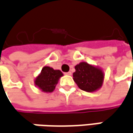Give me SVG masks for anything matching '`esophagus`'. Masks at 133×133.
<instances>
[{
	"label": "esophagus",
	"instance_id": "34e87169",
	"mask_svg": "<svg viewBox=\"0 0 133 133\" xmlns=\"http://www.w3.org/2000/svg\"><path fill=\"white\" fill-rule=\"evenodd\" d=\"M65 74H67V75H71V71H68V72L65 73Z\"/></svg>",
	"mask_w": 133,
	"mask_h": 133
}]
</instances>
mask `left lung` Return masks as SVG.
<instances>
[{
  "mask_svg": "<svg viewBox=\"0 0 133 133\" xmlns=\"http://www.w3.org/2000/svg\"><path fill=\"white\" fill-rule=\"evenodd\" d=\"M75 70L73 79L81 90L94 92L102 87L104 74L101 69L87 62H81L75 66Z\"/></svg>",
  "mask_w": 133,
  "mask_h": 133,
  "instance_id": "left-lung-1",
  "label": "left lung"
}]
</instances>
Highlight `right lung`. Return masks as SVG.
<instances>
[{"label":"right lung","instance_id":"1","mask_svg":"<svg viewBox=\"0 0 133 133\" xmlns=\"http://www.w3.org/2000/svg\"><path fill=\"white\" fill-rule=\"evenodd\" d=\"M63 75L61 71L54 70L50 67H43L41 73L36 78L35 85L45 92H52L59 79Z\"/></svg>","mask_w":133,"mask_h":133}]
</instances>
